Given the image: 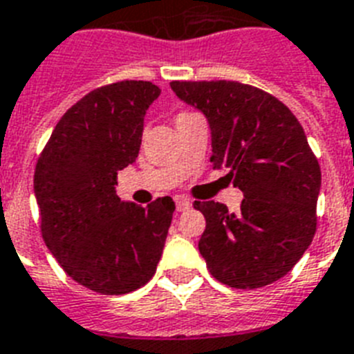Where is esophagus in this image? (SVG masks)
<instances>
[{
    "instance_id": "1",
    "label": "esophagus",
    "mask_w": 354,
    "mask_h": 354,
    "mask_svg": "<svg viewBox=\"0 0 354 354\" xmlns=\"http://www.w3.org/2000/svg\"><path fill=\"white\" fill-rule=\"evenodd\" d=\"M175 208H177V212H186V209L192 208V203H189L188 198L177 197L175 198Z\"/></svg>"
}]
</instances>
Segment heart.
I'll return each instance as SVG.
<instances>
[{"label":"heart","instance_id":"1","mask_svg":"<svg viewBox=\"0 0 354 354\" xmlns=\"http://www.w3.org/2000/svg\"><path fill=\"white\" fill-rule=\"evenodd\" d=\"M180 115H184V113H180Z\"/></svg>","mask_w":354,"mask_h":354}]
</instances>
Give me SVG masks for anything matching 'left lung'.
Wrapping results in <instances>:
<instances>
[{"label": "left lung", "mask_w": 354, "mask_h": 354, "mask_svg": "<svg viewBox=\"0 0 354 354\" xmlns=\"http://www.w3.org/2000/svg\"><path fill=\"white\" fill-rule=\"evenodd\" d=\"M175 95L206 115L213 168L244 194L230 213L195 201L206 218L198 251L218 282L255 289L288 275L317 232L320 166L299 119L271 93L236 81H171Z\"/></svg>", "instance_id": "left-lung-1"}]
</instances>
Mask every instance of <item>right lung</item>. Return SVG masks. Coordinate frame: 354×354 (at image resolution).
<instances>
[{"instance_id": "add662e5", "label": "right lung", "mask_w": 354, "mask_h": 354, "mask_svg": "<svg viewBox=\"0 0 354 354\" xmlns=\"http://www.w3.org/2000/svg\"><path fill=\"white\" fill-rule=\"evenodd\" d=\"M160 95L150 81L92 90L66 110L41 151L34 194L41 235L75 282L124 295L156 275L175 203L146 208L115 194L118 174L139 156L146 110Z\"/></svg>"}]
</instances>
